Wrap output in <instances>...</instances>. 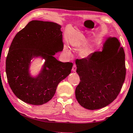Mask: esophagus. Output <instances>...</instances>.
I'll list each match as a JSON object with an SVG mask.
<instances>
[{"instance_id":"obj_1","label":"esophagus","mask_w":133,"mask_h":133,"mask_svg":"<svg viewBox=\"0 0 133 133\" xmlns=\"http://www.w3.org/2000/svg\"><path fill=\"white\" fill-rule=\"evenodd\" d=\"M76 69H77L76 66L75 64H74L73 66V67H72V71H73V72H75L76 71Z\"/></svg>"}]
</instances>
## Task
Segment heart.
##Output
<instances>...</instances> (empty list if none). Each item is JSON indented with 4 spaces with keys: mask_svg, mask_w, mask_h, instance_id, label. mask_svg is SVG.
<instances>
[{
    "mask_svg": "<svg viewBox=\"0 0 133 133\" xmlns=\"http://www.w3.org/2000/svg\"><path fill=\"white\" fill-rule=\"evenodd\" d=\"M66 51H67V52H69V53H70V51H69V49H66Z\"/></svg>",
    "mask_w": 133,
    "mask_h": 133,
    "instance_id": "obj_1",
    "label": "heart"
}]
</instances>
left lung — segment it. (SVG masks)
<instances>
[{
	"instance_id": "obj_1",
	"label": "left lung",
	"mask_w": 133,
	"mask_h": 133,
	"mask_svg": "<svg viewBox=\"0 0 133 133\" xmlns=\"http://www.w3.org/2000/svg\"><path fill=\"white\" fill-rule=\"evenodd\" d=\"M76 64L81 80L76 89V98L82 107L100 109L115 100L126 73L124 51L116 37H108L102 51L77 59Z\"/></svg>"
}]
</instances>
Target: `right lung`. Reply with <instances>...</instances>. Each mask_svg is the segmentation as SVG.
Returning a JSON list of instances; mask_svg holds the SVG:
<instances>
[{
    "label": "right lung",
    "mask_w": 133,
    "mask_h": 133,
    "mask_svg": "<svg viewBox=\"0 0 133 133\" xmlns=\"http://www.w3.org/2000/svg\"><path fill=\"white\" fill-rule=\"evenodd\" d=\"M61 26L50 22L32 21L18 32L11 43L6 57V73L15 95L33 105L50 100L57 85L69 75L70 62L63 63L54 57L63 49ZM45 62L38 75L33 77L29 68L33 58Z\"/></svg>",
    "instance_id": "obj_1"
}]
</instances>
